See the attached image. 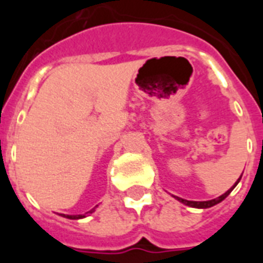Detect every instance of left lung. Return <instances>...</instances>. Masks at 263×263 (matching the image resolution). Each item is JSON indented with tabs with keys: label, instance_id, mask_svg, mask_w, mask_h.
<instances>
[{
	"label": "left lung",
	"instance_id": "8db88e82",
	"mask_svg": "<svg viewBox=\"0 0 263 263\" xmlns=\"http://www.w3.org/2000/svg\"><path fill=\"white\" fill-rule=\"evenodd\" d=\"M241 176H242V175H241ZM241 176H240V178H238V179H237V182L234 183V184L232 185V187L229 188V190H228L227 192H225V194H222L221 196L216 197V199H212V200H206V201H192V200H185V199H182V197L174 196V195H173V196L175 197V199H176V200H178V201H180V203L184 204V205L191 206V208H201V210H205V208H211V206L216 205V204L221 203V201L224 200L225 197H227L228 195H229L232 191H233L234 187H236V185L238 184V182H240V180H241Z\"/></svg>",
	"mask_w": 263,
	"mask_h": 263
}]
</instances>
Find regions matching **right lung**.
<instances>
[{
    "label": "right lung",
    "mask_w": 263,
    "mask_h": 263,
    "mask_svg": "<svg viewBox=\"0 0 263 263\" xmlns=\"http://www.w3.org/2000/svg\"><path fill=\"white\" fill-rule=\"evenodd\" d=\"M92 212H95V208H93V210H90L89 212L84 213V215H63V213H62V215H60V216H63V217H66V218H69V220H79V218L87 217V216L89 215V213H92Z\"/></svg>",
    "instance_id": "obj_1"
}]
</instances>
